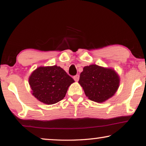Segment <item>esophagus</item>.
<instances>
[{
    "instance_id": "esophagus-1",
    "label": "esophagus",
    "mask_w": 146,
    "mask_h": 146,
    "mask_svg": "<svg viewBox=\"0 0 146 146\" xmlns=\"http://www.w3.org/2000/svg\"><path fill=\"white\" fill-rule=\"evenodd\" d=\"M79 78H80V75H76L75 76H74V77H73L74 80H75L76 82H77V81H78Z\"/></svg>"
}]
</instances>
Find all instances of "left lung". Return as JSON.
Returning a JSON list of instances; mask_svg holds the SVG:
<instances>
[{"label": "left lung", "instance_id": "left-lung-1", "mask_svg": "<svg viewBox=\"0 0 146 146\" xmlns=\"http://www.w3.org/2000/svg\"><path fill=\"white\" fill-rule=\"evenodd\" d=\"M78 83L89 99L101 103L113 97L117 92L120 78L111 68L91 64L83 68Z\"/></svg>", "mask_w": 146, "mask_h": 146}]
</instances>
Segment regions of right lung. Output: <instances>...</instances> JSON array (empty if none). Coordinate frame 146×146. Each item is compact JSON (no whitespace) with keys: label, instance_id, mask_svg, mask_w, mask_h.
<instances>
[{"label":"right lung","instance_id":"obj_1","mask_svg":"<svg viewBox=\"0 0 146 146\" xmlns=\"http://www.w3.org/2000/svg\"><path fill=\"white\" fill-rule=\"evenodd\" d=\"M73 78L60 66H40L29 78L32 95L40 102L51 105L65 97Z\"/></svg>","mask_w":146,"mask_h":146}]
</instances>
